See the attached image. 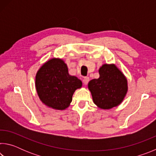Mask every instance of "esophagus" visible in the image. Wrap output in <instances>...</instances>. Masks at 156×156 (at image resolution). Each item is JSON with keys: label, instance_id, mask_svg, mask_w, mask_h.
<instances>
[{"label": "esophagus", "instance_id": "1", "mask_svg": "<svg viewBox=\"0 0 156 156\" xmlns=\"http://www.w3.org/2000/svg\"><path fill=\"white\" fill-rule=\"evenodd\" d=\"M83 83L84 84H85V85H87V84H88L89 81V77H85L84 79H83Z\"/></svg>", "mask_w": 156, "mask_h": 156}]
</instances>
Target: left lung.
I'll return each instance as SVG.
<instances>
[{
    "label": "left lung",
    "instance_id": "1",
    "mask_svg": "<svg viewBox=\"0 0 156 156\" xmlns=\"http://www.w3.org/2000/svg\"><path fill=\"white\" fill-rule=\"evenodd\" d=\"M98 72L100 77L90 80L88 84L94 102L103 109L117 107L127 92V80L113 64H104Z\"/></svg>",
    "mask_w": 156,
    "mask_h": 156
}]
</instances>
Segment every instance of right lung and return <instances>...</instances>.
<instances>
[{"mask_svg": "<svg viewBox=\"0 0 156 156\" xmlns=\"http://www.w3.org/2000/svg\"><path fill=\"white\" fill-rule=\"evenodd\" d=\"M36 89L39 98L46 106L64 110L69 106L72 96L82 82L68 73L62 59L51 58L39 69L36 76Z\"/></svg>", "mask_w": 156, "mask_h": 156, "instance_id": "right-lung-1", "label": "right lung"}]
</instances>
